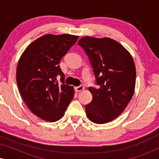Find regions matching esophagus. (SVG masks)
Here are the masks:
<instances>
[{
	"mask_svg": "<svg viewBox=\"0 0 159 159\" xmlns=\"http://www.w3.org/2000/svg\"><path fill=\"white\" fill-rule=\"evenodd\" d=\"M75 90L76 92H80V91H82V90H84V87L82 86V85H80V86L75 87Z\"/></svg>",
	"mask_w": 159,
	"mask_h": 159,
	"instance_id": "obj_1",
	"label": "esophagus"
}]
</instances>
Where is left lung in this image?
<instances>
[{
	"mask_svg": "<svg viewBox=\"0 0 159 159\" xmlns=\"http://www.w3.org/2000/svg\"><path fill=\"white\" fill-rule=\"evenodd\" d=\"M88 56L99 88L90 87L92 101L86 114L95 124L114 120L125 110L134 94L136 69L130 53L108 38L84 37L77 43Z\"/></svg>",
	"mask_w": 159,
	"mask_h": 159,
	"instance_id": "8db88e82",
	"label": "left lung"
}]
</instances>
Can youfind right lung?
Returning <instances> with one entry per match:
<instances>
[{"instance_id":"add662e5","label":"right lung","mask_w":159,"mask_h":159,"mask_svg":"<svg viewBox=\"0 0 159 159\" xmlns=\"http://www.w3.org/2000/svg\"><path fill=\"white\" fill-rule=\"evenodd\" d=\"M78 38L66 34H45L32 42L19 61L16 82L21 98L43 120L61 118L73 99L74 88L65 84L59 63Z\"/></svg>"}]
</instances>
